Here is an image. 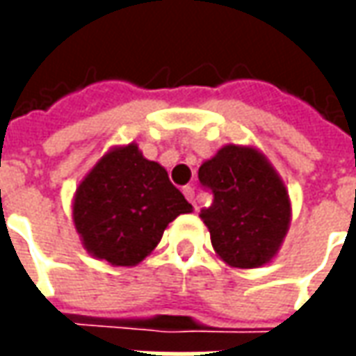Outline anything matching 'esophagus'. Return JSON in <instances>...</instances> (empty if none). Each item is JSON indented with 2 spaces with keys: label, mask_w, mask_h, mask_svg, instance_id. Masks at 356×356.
Instances as JSON below:
<instances>
[{
  "label": "esophagus",
  "mask_w": 356,
  "mask_h": 356,
  "mask_svg": "<svg viewBox=\"0 0 356 356\" xmlns=\"http://www.w3.org/2000/svg\"><path fill=\"white\" fill-rule=\"evenodd\" d=\"M183 194L186 196V200L193 204L194 209L198 211V206H196V198H194V188H193V186H183Z\"/></svg>",
  "instance_id": "1"
}]
</instances>
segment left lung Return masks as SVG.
Returning a JSON list of instances; mask_svg holds the SVG:
<instances>
[{"instance_id":"1","label":"left lung","mask_w":356,"mask_h":356,"mask_svg":"<svg viewBox=\"0 0 356 356\" xmlns=\"http://www.w3.org/2000/svg\"><path fill=\"white\" fill-rule=\"evenodd\" d=\"M198 179L213 193L200 219L219 259L234 268L273 261L290 229L291 202L267 156L250 145H225L202 163Z\"/></svg>"}]
</instances>
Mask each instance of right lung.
<instances>
[{"label":"right lung","instance_id":"right-lung-1","mask_svg":"<svg viewBox=\"0 0 356 356\" xmlns=\"http://www.w3.org/2000/svg\"><path fill=\"white\" fill-rule=\"evenodd\" d=\"M193 206L168 171L137 143L112 147L76 188L72 221L81 246L99 261L135 267L162 240L165 227Z\"/></svg>","mask_w":356,"mask_h":356}]
</instances>
